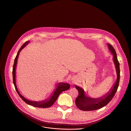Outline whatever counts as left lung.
<instances>
[{
	"label": "left lung",
	"instance_id": "left-lung-1",
	"mask_svg": "<svg viewBox=\"0 0 131 131\" xmlns=\"http://www.w3.org/2000/svg\"><path fill=\"white\" fill-rule=\"evenodd\" d=\"M107 45L109 50L113 56V61L117 73L116 81L109 92L101 97L98 98H93L88 96L83 89L77 85H75V89L79 92L78 97L75 99V104L77 107L81 110L84 111H94L105 106L113 99L117 91L120 80L119 63L117 59L116 51L110 43H107Z\"/></svg>",
	"mask_w": 131,
	"mask_h": 131
}]
</instances>
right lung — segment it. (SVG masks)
I'll use <instances>...</instances> for the list:
<instances>
[{
  "instance_id": "add662e5",
  "label": "right lung",
  "mask_w": 131,
  "mask_h": 131,
  "mask_svg": "<svg viewBox=\"0 0 131 131\" xmlns=\"http://www.w3.org/2000/svg\"><path fill=\"white\" fill-rule=\"evenodd\" d=\"M29 41H26L25 43H24L23 45V46L21 47V48L19 49L17 56L15 59L14 60V63L13 66V83L15 86V90L18 93V95L19 97L23 99L24 101H25L27 104L33 106L34 107H40V108H47L51 106L56 102L57 100V98H58L59 95L63 92L67 91L70 88V84L67 83H63V82H60L58 83L57 85L56 86V89L54 90L53 91V93H52V94L47 99L45 100H42V101H31L25 98L23 96H22L20 93L19 92L18 89L17 88V85L16 83V65H17V60L18 58L19 54V52L21 51V50L25 47L28 44V43L29 42Z\"/></svg>"
}]
</instances>
